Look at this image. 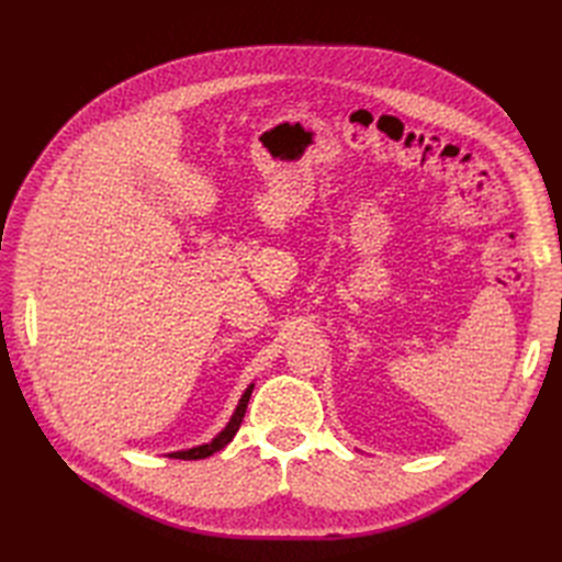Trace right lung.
<instances>
[{
	"label": "right lung",
	"instance_id": "add662e5",
	"mask_svg": "<svg viewBox=\"0 0 562 562\" xmlns=\"http://www.w3.org/2000/svg\"><path fill=\"white\" fill-rule=\"evenodd\" d=\"M250 394H252V384L246 389V394H244L239 407H236V413H234L232 422L227 424V429H225L223 434H220L217 438H213L211 443L192 448V450H184V452H173L171 457H176V459H203V457H211L213 452L223 450V448L229 443V440L236 436V431H239V427H241L244 415H246V407H248V401H250Z\"/></svg>",
	"mask_w": 562,
	"mask_h": 562
}]
</instances>
